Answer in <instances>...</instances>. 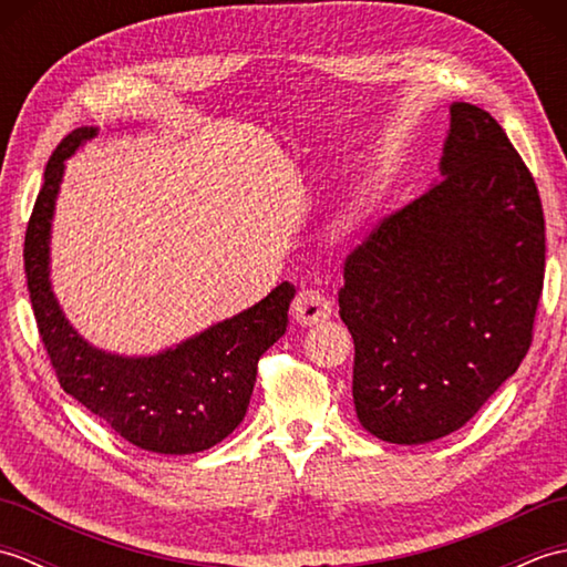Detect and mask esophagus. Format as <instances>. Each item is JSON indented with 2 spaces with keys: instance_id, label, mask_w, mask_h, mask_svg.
<instances>
[{
  "instance_id": "obj_1",
  "label": "esophagus",
  "mask_w": 567,
  "mask_h": 567,
  "mask_svg": "<svg viewBox=\"0 0 567 567\" xmlns=\"http://www.w3.org/2000/svg\"><path fill=\"white\" fill-rule=\"evenodd\" d=\"M333 315V305L317 290H302L292 302V317L302 327H317L329 321Z\"/></svg>"
}]
</instances>
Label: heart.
<instances>
[{"label": "heart", "mask_w": 567, "mask_h": 567, "mask_svg": "<svg viewBox=\"0 0 567 567\" xmlns=\"http://www.w3.org/2000/svg\"><path fill=\"white\" fill-rule=\"evenodd\" d=\"M355 219H358V212H355V209H353L351 214H346V216H343V228L351 226Z\"/></svg>", "instance_id": "1"}]
</instances>
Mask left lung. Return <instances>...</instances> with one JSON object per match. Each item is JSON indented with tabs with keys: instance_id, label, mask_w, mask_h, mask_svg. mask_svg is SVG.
Instances as JSON below:
<instances>
[{
	"instance_id": "8db88e82",
	"label": "left lung",
	"mask_w": 567,
	"mask_h": 567,
	"mask_svg": "<svg viewBox=\"0 0 567 567\" xmlns=\"http://www.w3.org/2000/svg\"><path fill=\"white\" fill-rule=\"evenodd\" d=\"M441 179L346 260L353 402L388 443L449 436L532 346L546 224L532 173L485 110L451 104Z\"/></svg>"
}]
</instances>
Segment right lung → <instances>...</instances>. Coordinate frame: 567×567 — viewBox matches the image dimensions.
<instances>
[{
    "instance_id": "right-lung-1",
    "label": "right lung",
    "mask_w": 567,
    "mask_h": 567,
    "mask_svg": "<svg viewBox=\"0 0 567 567\" xmlns=\"http://www.w3.org/2000/svg\"><path fill=\"white\" fill-rule=\"evenodd\" d=\"M97 136L80 126L45 165L23 244V268L39 333L60 388L143 451L189 455L224 441L246 416L258 360L285 336L295 285L155 355H118L82 339L51 287V226L65 161Z\"/></svg>"
}]
</instances>
